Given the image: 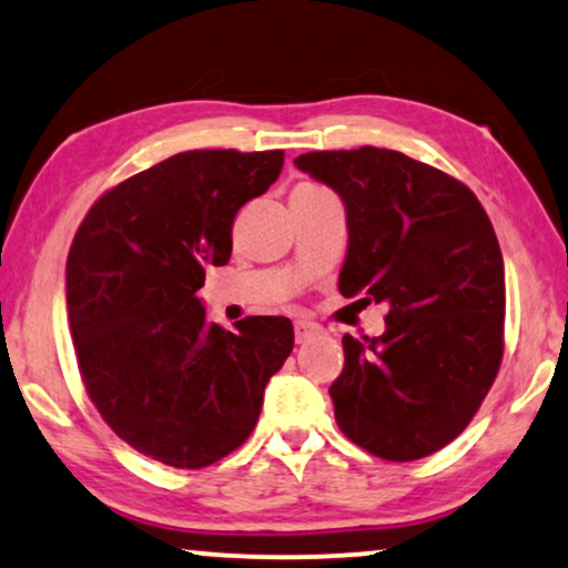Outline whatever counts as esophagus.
I'll return each instance as SVG.
<instances>
[{"mask_svg":"<svg viewBox=\"0 0 568 568\" xmlns=\"http://www.w3.org/2000/svg\"><path fill=\"white\" fill-rule=\"evenodd\" d=\"M293 332H296V343H306V339H312L316 332H320V324L298 320L296 324H293Z\"/></svg>","mask_w":568,"mask_h":568,"instance_id":"1","label":"esophagus"}]
</instances>
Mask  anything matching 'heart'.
Wrapping results in <instances>:
<instances>
[{
    "label": "heart",
    "instance_id": "1",
    "mask_svg": "<svg viewBox=\"0 0 568 568\" xmlns=\"http://www.w3.org/2000/svg\"><path fill=\"white\" fill-rule=\"evenodd\" d=\"M322 186H316V184H298L296 189H293V192H320Z\"/></svg>",
    "mask_w": 568,
    "mask_h": 568
}]
</instances>
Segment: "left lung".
I'll return each instance as SVG.
<instances>
[{
  "mask_svg": "<svg viewBox=\"0 0 568 568\" xmlns=\"http://www.w3.org/2000/svg\"><path fill=\"white\" fill-rule=\"evenodd\" d=\"M339 194V293L387 304L379 337H343L335 420L374 457L410 463L447 447L478 413L504 355V256L463 181L384 148L296 158Z\"/></svg>",
  "mask_w": 568,
  "mask_h": 568,
  "instance_id": "obj_1",
  "label": "left lung"
}]
</instances>
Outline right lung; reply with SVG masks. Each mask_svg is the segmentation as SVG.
Wrapping results in <instances>:
<instances>
[{"label":"right lung","mask_w":568,"mask_h":568,"mask_svg":"<svg viewBox=\"0 0 568 568\" xmlns=\"http://www.w3.org/2000/svg\"><path fill=\"white\" fill-rule=\"evenodd\" d=\"M283 150H186L95 200L67 256V316L88 397L140 455L200 470L260 420L293 351L285 316L207 322L196 291L233 248V217L283 169Z\"/></svg>","instance_id":"right-lung-1"}]
</instances>
